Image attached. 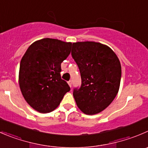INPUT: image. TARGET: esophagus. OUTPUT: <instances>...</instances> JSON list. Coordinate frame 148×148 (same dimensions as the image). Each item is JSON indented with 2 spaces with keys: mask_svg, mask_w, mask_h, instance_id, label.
Returning <instances> with one entry per match:
<instances>
[{
  "mask_svg": "<svg viewBox=\"0 0 148 148\" xmlns=\"http://www.w3.org/2000/svg\"><path fill=\"white\" fill-rule=\"evenodd\" d=\"M68 84H69V87H71V84H72V82H71V80H70V81H69V82H68Z\"/></svg>",
  "mask_w": 148,
  "mask_h": 148,
  "instance_id": "obj_1",
  "label": "esophagus"
}]
</instances>
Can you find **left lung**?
I'll return each instance as SVG.
<instances>
[{"instance_id":"8db88e82","label":"left lung","mask_w":148,"mask_h":148,"mask_svg":"<svg viewBox=\"0 0 148 148\" xmlns=\"http://www.w3.org/2000/svg\"><path fill=\"white\" fill-rule=\"evenodd\" d=\"M71 56L82 79L80 88L73 92L77 106L87 115L98 114L112 103L119 90V59L108 46L90 41L74 42Z\"/></svg>"}]
</instances>
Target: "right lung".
Listing matches in <instances>:
<instances>
[{"mask_svg": "<svg viewBox=\"0 0 148 148\" xmlns=\"http://www.w3.org/2000/svg\"><path fill=\"white\" fill-rule=\"evenodd\" d=\"M71 42L44 38L33 42L21 60L18 83L22 95L42 114L55 110L70 90L61 77V64L71 53Z\"/></svg>", "mask_w": 148, "mask_h": 148, "instance_id": "1", "label": "right lung"}]
</instances>
